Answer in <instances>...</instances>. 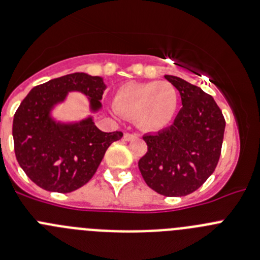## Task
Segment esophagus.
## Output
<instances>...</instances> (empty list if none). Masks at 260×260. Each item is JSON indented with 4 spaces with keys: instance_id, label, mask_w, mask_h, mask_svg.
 <instances>
[{
    "instance_id": "obj_1",
    "label": "esophagus",
    "mask_w": 260,
    "mask_h": 260,
    "mask_svg": "<svg viewBox=\"0 0 260 260\" xmlns=\"http://www.w3.org/2000/svg\"><path fill=\"white\" fill-rule=\"evenodd\" d=\"M133 139H137V135H133V133H124V140L125 141H131Z\"/></svg>"
}]
</instances>
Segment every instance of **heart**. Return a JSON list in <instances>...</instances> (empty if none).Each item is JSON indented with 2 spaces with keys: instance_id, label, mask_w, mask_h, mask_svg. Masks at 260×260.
Here are the masks:
<instances>
[{
  "instance_id": "b5f03b06",
  "label": "heart",
  "mask_w": 260,
  "mask_h": 260,
  "mask_svg": "<svg viewBox=\"0 0 260 260\" xmlns=\"http://www.w3.org/2000/svg\"><path fill=\"white\" fill-rule=\"evenodd\" d=\"M179 105L175 86L167 81L127 83L114 95V107L120 115L135 118L145 131L156 132L174 120Z\"/></svg>"
}]
</instances>
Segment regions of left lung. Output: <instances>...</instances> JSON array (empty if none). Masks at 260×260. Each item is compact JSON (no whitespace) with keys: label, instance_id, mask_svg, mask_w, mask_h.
<instances>
[{"label":"left lung","instance_id":"8db88e82","mask_svg":"<svg viewBox=\"0 0 260 260\" xmlns=\"http://www.w3.org/2000/svg\"><path fill=\"white\" fill-rule=\"evenodd\" d=\"M181 95L174 124L144 140L147 153L139 168L145 182L166 197H182L197 190L216 168L225 120L214 98L200 86L172 75L165 76Z\"/></svg>","mask_w":260,"mask_h":260}]
</instances>
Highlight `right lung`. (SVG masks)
I'll list each match as a JSON object with an SVG mask.
<instances>
[{"instance_id": "add662e5", "label": "right lung", "mask_w": 260, "mask_h": 260, "mask_svg": "<svg viewBox=\"0 0 260 260\" xmlns=\"http://www.w3.org/2000/svg\"><path fill=\"white\" fill-rule=\"evenodd\" d=\"M106 84L101 76L75 72L35 86L13 120L14 150L20 167L40 188L70 193L95 174L107 147L123 133L102 132L94 114L102 109ZM78 91L90 101L91 114L80 121H58L55 107Z\"/></svg>"}]
</instances>
